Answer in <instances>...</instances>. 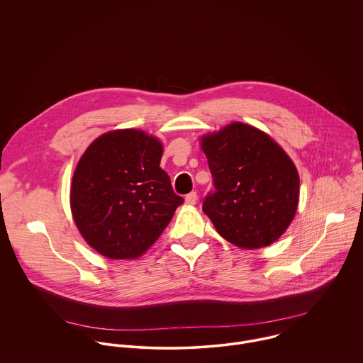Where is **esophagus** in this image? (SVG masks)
Returning a JSON list of instances; mask_svg holds the SVG:
<instances>
[{
    "label": "esophagus",
    "instance_id": "obj_1",
    "mask_svg": "<svg viewBox=\"0 0 363 363\" xmlns=\"http://www.w3.org/2000/svg\"><path fill=\"white\" fill-rule=\"evenodd\" d=\"M197 203V193L196 191H191L186 196V204L189 206H194Z\"/></svg>",
    "mask_w": 363,
    "mask_h": 363
}]
</instances>
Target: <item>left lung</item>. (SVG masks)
<instances>
[{
    "label": "left lung",
    "instance_id": "left-lung-1",
    "mask_svg": "<svg viewBox=\"0 0 363 363\" xmlns=\"http://www.w3.org/2000/svg\"><path fill=\"white\" fill-rule=\"evenodd\" d=\"M215 191L203 211L216 232L242 249L274 243L289 226L299 201V174L285 151L265 133L232 123L203 137Z\"/></svg>",
    "mask_w": 363,
    "mask_h": 363
}]
</instances>
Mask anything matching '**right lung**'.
<instances>
[{
  "mask_svg": "<svg viewBox=\"0 0 363 363\" xmlns=\"http://www.w3.org/2000/svg\"><path fill=\"white\" fill-rule=\"evenodd\" d=\"M155 137L116 130L96 138L72 176L71 211L84 239L108 259H137L184 203L159 166Z\"/></svg>",
  "mask_w": 363,
  "mask_h": 363,
  "instance_id": "add662e5",
  "label": "right lung"
}]
</instances>
